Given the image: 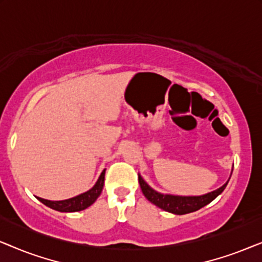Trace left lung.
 I'll use <instances>...</instances> for the list:
<instances>
[{"instance_id": "left-lung-1", "label": "left lung", "mask_w": 262, "mask_h": 262, "mask_svg": "<svg viewBox=\"0 0 262 262\" xmlns=\"http://www.w3.org/2000/svg\"><path fill=\"white\" fill-rule=\"evenodd\" d=\"M138 181L141 185L143 194L145 198L156 205L160 209H162L167 212L174 213V214H186L189 212H194V211L202 209L207 204H210L213 199H216L224 188L227 187L228 182L220 187L216 191H212L207 194L204 195H194V196H182V195H173V194H163L155 191V189L150 187L146 182L143 180V178L138 174Z\"/></svg>"}]
</instances>
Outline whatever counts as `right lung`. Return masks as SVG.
Listing matches in <instances>:
<instances>
[{"mask_svg":"<svg viewBox=\"0 0 262 262\" xmlns=\"http://www.w3.org/2000/svg\"><path fill=\"white\" fill-rule=\"evenodd\" d=\"M105 171L106 169L102 170L101 175H100L96 184L89 189V191L82 193L80 195L74 196V198L67 199V200H46L37 196L38 200L44 204V205L51 207V209L59 211V212H76V211H82L87 209L99 198V195L101 194L103 182H105Z\"/></svg>","mask_w":262,"mask_h":262,"instance_id":"add662e5","label":"right lung"}]
</instances>
